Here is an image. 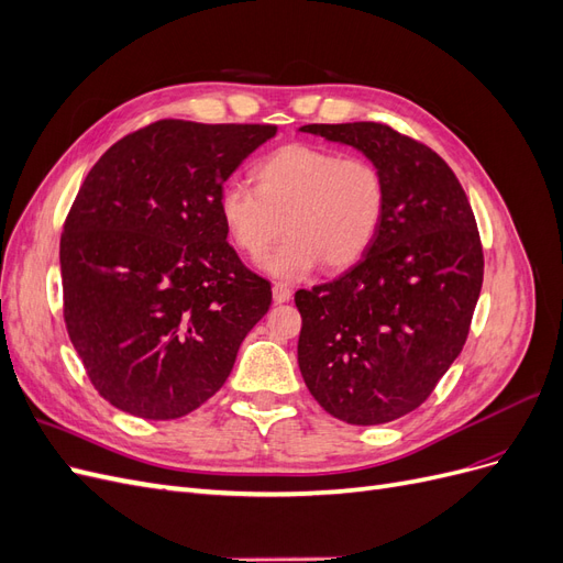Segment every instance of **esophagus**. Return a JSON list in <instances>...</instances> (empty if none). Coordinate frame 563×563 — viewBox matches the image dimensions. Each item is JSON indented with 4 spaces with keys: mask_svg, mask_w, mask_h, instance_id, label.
<instances>
[{
    "mask_svg": "<svg viewBox=\"0 0 563 563\" xmlns=\"http://www.w3.org/2000/svg\"><path fill=\"white\" fill-rule=\"evenodd\" d=\"M291 296H294V291L286 284L272 286V298H275V302H288L291 300Z\"/></svg>",
    "mask_w": 563,
    "mask_h": 563,
    "instance_id": "34e87169",
    "label": "esophagus"
}]
</instances>
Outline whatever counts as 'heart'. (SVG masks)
I'll return each mask as SVG.
<instances>
[{
	"mask_svg": "<svg viewBox=\"0 0 563 563\" xmlns=\"http://www.w3.org/2000/svg\"><path fill=\"white\" fill-rule=\"evenodd\" d=\"M251 176L255 190L228 183L218 211L230 240L249 258H263L288 232L265 261L272 277L298 282L321 263L345 269L376 242L387 183L373 162L296 143L255 162Z\"/></svg>",
	"mask_w": 563,
	"mask_h": 563,
	"instance_id": "obj_1",
	"label": "heart"
}]
</instances>
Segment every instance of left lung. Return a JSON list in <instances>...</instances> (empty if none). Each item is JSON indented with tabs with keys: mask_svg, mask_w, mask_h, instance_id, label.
I'll use <instances>...</instances> for the list:
<instances>
[{
	"mask_svg": "<svg viewBox=\"0 0 563 563\" xmlns=\"http://www.w3.org/2000/svg\"><path fill=\"white\" fill-rule=\"evenodd\" d=\"M376 164L387 207L376 242L338 279L296 294L298 366L323 411L350 424L411 413L463 350L482 294L479 230L449 164L385 124H308Z\"/></svg>",
	"mask_w": 563,
	"mask_h": 563,
	"instance_id": "left-lung-1",
	"label": "left lung"
}]
</instances>
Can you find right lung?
Segmentation results:
<instances>
[{"label":"right lung","mask_w":563,"mask_h":563,"mask_svg":"<svg viewBox=\"0 0 563 563\" xmlns=\"http://www.w3.org/2000/svg\"><path fill=\"white\" fill-rule=\"evenodd\" d=\"M272 124L162 119L96 162L60 236L67 335L100 397L183 418L223 387L269 282L228 244L218 197Z\"/></svg>","instance_id":"right-lung-1"}]
</instances>
